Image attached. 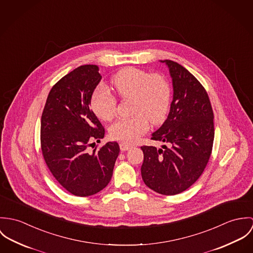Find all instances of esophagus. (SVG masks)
I'll return each instance as SVG.
<instances>
[{"mask_svg": "<svg viewBox=\"0 0 253 253\" xmlns=\"http://www.w3.org/2000/svg\"><path fill=\"white\" fill-rule=\"evenodd\" d=\"M119 146H120L121 151H126V150H129L130 148H132V145H130L128 143H125V142H120Z\"/></svg>", "mask_w": 253, "mask_h": 253, "instance_id": "1", "label": "esophagus"}]
</instances>
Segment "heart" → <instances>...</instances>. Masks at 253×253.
Masks as SVG:
<instances>
[{"mask_svg": "<svg viewBox=\"0 0 253 253\" xmlns=\"http://www.w3.org/2000/svg\"><path fill=\"white\" fill-rule=\"evenodd\" d=\"M112 86L122 99L132 98L130 118H121L110 128L111 137L126 143H133L144 135L149 123L161 124L168 114L170 103V86L161 75L129 67L120 70L112 79ZM91 108L102 120H112L116 112V100L103 86L95 89Z\"/></svg>", "mask_w": 253, "mask_h": 253, "instance_id": "b5f03b06", "label": "heart"}]
</instances>
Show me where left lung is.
<instances>
[{"mask_svg": "<svg viewBox=\"0 0 253 253\" xmlns=\"http://www.w3.org/2000/svg\"><path fill=\"white\" fill-rule=\"evenodd\" d=\"M160 62L168 67L173 94L168 117L151 139L169 146H141L140 171L147 187L175 195L189 188L209 162L214 139L213 113L208 93L189 71L171 60Z\"/></svg>", "mask_w": 253, "mask_h": 253, "instance_id": "obj_1", "label": "left lung"}]
</instances>
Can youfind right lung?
I'll return each instance as SVG.
<instances>
[{
	"label": "right lung",
	"instance_id": "add662e5",
	"mask_svg": "<svg viewBox=\"0 0 253 253\" xmlns=\"http://www.w3.org/2000/svg\"><path fill=\"white\" fill-rule=\"evenodd\" d=\"M99 68L84 65L63 77L47 97L41 120L44 161L57 181L76 196L94 195L111 181L119 145L109 141L100 149L88 148L103 139L105 129L89 106L101 82Z\"/></svg>",
	"mask_w": 253,
	"mask_h": 253
}]
</instances>
